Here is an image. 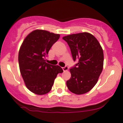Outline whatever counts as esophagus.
I'll return each mask as SVG.
<instances>
[{
    "mask_svg": "<svg viewBox=\"0 0 123 123\" xmlns=\"http://www.w3.org/2000/svg\"><path fill=\"white\" fill-rule=\"evenodd\" d=\"M62 69L63 70V71H67L68 70V67H67V66H65V67H63Z\"/></svg>",
    "mask_w": 123,
    "mask_h": 123,
    "instance_id": "obj_1",
    "label": "esophagus"
}]
</instances>
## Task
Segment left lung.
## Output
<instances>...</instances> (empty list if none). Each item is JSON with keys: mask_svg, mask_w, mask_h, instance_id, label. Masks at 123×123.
I'll return each instance as SVG.
<instances>
[{"mask_svg": "<svg viewBox=\"0 0 123 123\" xmlns=\"http://www.w3.org/2000/svg\"><path fill=\"white\" fill-rule=\"evenodd\" d=\"M71 49L74 60L79 62L69 69L71 76L67 86L77 95L91 91L98 81L104 67V52L99 42L89 32H80L63 37Z\"/></svg>", "mask_w": 123, "mask_h": 123, "instance_id": "1", "label": "left lung"}]
</instances>
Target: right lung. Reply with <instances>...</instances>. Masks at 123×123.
<instances>
[{"label": "right lung", "instance_id": "obj_1", "mask_svg": "<svg viewBox=\"0 0 123 123\" xmlns=\"http://www.w3.org/2000/svg\"><path fill=\"white\" fill-rule=\"evenodd\" d=\"M59 37L58 34L36 29L25 37L20 47L19 70L26 87L34 94H47L57 74L63 71L58 65L45 62L49 51Z\"/></svg>", "mask_w": 123, "mask_h": 123}]
</instances>
